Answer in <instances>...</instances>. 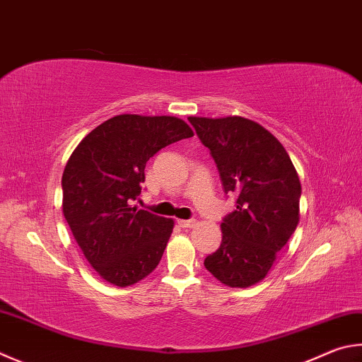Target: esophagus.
Wrapping results in <instances>:
<instances>
[{
    "label": "esophagus",
    "mask_w": 362,
    "mask_h": 362,
    "mask_svg": "<svg viewBox=\"0 0 362 362\" xmlns=\"http://www.w3.org/2000/svg\"><path fill=\"white\" fill-rule=\"evenodd\" d=\"M180 228H193L196 225V220H177Z\"/></svg>",
    "instance_id": "1"
}]
</instances>
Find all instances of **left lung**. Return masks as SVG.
<instances>
[{"mask_svg": "<svg viewBox=\"0 0 362 362\" xmlns=\"http://www.w3.org/2000/svg\"><path fill=\"white\" fill-rule=\"evenodd\" d=\"M218 168L225 193L238 196L223 218L221 245L204 266L231 288L256 285L299 223L300 182L277 137L244 117H188Z\"/></svg>", "mask_w": 362, "mask_h": 362, "instance_id": "obj_1", "label": "left lung"}]
</instances>
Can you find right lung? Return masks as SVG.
I'll return each instance as SVG.
<instances>
[{"label":"right lung","mask_w":362,"mask_h":362,"mask_svg":"<svg viewBox=\"0 0 362 362\" xmlns=\"http://www.w3.org/2000/svg\"><path fill=\"white\" fill-rule=\"evenodd\" d=\"M193 136L177 117L122 114L78 142L64 166L63 215L101 279L129 286L158 266L174 220L131 206L141 194L147 161Z\"/></svg>","instance_id":"right-lung-1"}]
</instances>
